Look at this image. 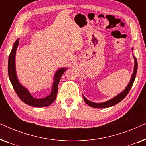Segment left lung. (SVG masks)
<instances>
[{"mask_svg": "<svg viewBox=\"0 0 146 146\" xmlns=\"http://www.w3.org/2000/svg\"><path fill=\"white\" fill-rule=\"evenodd\" d=\"M133 58H134V61H135V66H134V70H133V72L132 74V76H131V78L130 80V82H129L128 85H127V86L126 87V88H125L124 90L122 92L117 95V96L111 99L110 100L105 102H103V103L92 102L89 101L88 100H87L83 96L84 100L85 101V102L91 107L98 108H104L110 107V106H113V105L117 104V103H119V102H121V100H122L127 95V94H128L129 90H130L131 88L132 87L133 84V82H134L135 76H136V73H137V62L136 58H135L134 56H133Z\"/></svg>", "mask_w": 146, "mask_h": 146, "instance_id": "left-lung-1", "label": "left lung"}]
</instances>
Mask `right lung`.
<instances>
[{"instance_id":"1","label":"right lung","mask_w":146,"mask_h":146,"mask_svg":"<svg viewBox=\"0 0 146 146\" xmlns=\"http://www.w3.org/2000/svg\"><path fill=\"white\" fill-rule=\"evenodd\" d=\"M19 43V39H18L15 42V43L14 44L13 49H12L11 53L9 54V62H8V74H9V79L11 80V82L14 90H15L18 96L19 97V98L25 104H27L35 107H46L47 106L50 105L56 100L58 93V86L61 77L62 76L64 72L66 70V69L61 68L56 72L54 76V82L50 94L44 98H35L32 96L31 94L29 93V92L19 83L17 78V75H16L15 54Z\"/></svg>"}]
</instances>
